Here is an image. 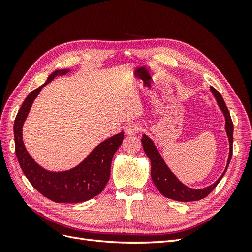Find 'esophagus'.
Returning a JSON list of instances; mask_svg holds the SVG:
<instances>
[{"label": "esophagus", "mask_w": 252, "mask_h": 252, "mask_svg": "<svg viewBox=\"0 0 252 252\" xmlns=\"http://www.w3.org/2000/svg\"><path fill=\"white\" fill-rule=\"evenodd\" d=\"M141 127L140 125L135 124V123H129L126 127H125V132L129 135H133L138 133V131L140 130Z\"/></svg>", "instance_id": "1"}]
</instances>
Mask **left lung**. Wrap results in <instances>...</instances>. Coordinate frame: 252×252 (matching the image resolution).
<instances>
[{
  "label": "left lung",
  "instance_id": "obj_1",
  "mask_svg": "<svg viewBox=\"0 0 252 252\" xmlns=\"http://www.w3.org/2000/svg\"><path fill=\"white\" fill-rule=\"evenodd\" d=\"M211 94L215 96L217 104L220 111L223 112L225 118V131L229 142V155H228L227 165L222 175L213 183L212 185H209L205 188L194 189L186 186L175 177V174L170 170V168L165 163L164 158H162L159 151L158 150L157 146L155 145L147 134H143L142 144L145 154L149 158L150 164H151V179L158 190L161 192L164 196L168 197V199L179 201V202H192V201H199L207 196L216 186L219 184L220 181L222 180L224 174L228 168V165L230 163V159L232 157V143H233V124L230 118V113L228 111L227 106L223 100L222 95L217 89L210 87Z\"/></svg>",
  "mask_w": 252,
  "mask_h": 252
}]
</instances>
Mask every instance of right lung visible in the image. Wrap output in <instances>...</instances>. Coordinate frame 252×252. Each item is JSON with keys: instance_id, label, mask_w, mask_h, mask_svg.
<instances>
[{"instance_id": "obj_1", "label": "right lung", "mask_w": 252, "mask_h": 252, "mask_svg": "<svg viewBox=\"0 0 252 252\" xmlns=\"http://www.w3.org/2000/svg\"><path fill=\"white\" fill-rule=\"evenodd\" d=\"M69 71L70 69L53 71L42 86L32 91L22 104L13 125L16 155L23 172L37 191L56 203L86 202L100 194L109 181L112 158L124 139L122 131L103 141L69 170L49 171L35 163L23 142V125L42 88L58 75H65Z\"/></svg>"}]
</instances>
